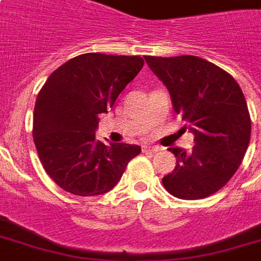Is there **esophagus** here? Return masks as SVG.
<instances>
[{"instance_id":"34e87169","label":"esophagus","mask_w":261,"mask_h":261,"mask_svg":"<svg viewBox=\"0 0 261 261\" xmlns=\"http://www.w3.org/2000/svg\"><path fill=\"white\" fill-rule=\"evenodd\" d=\"M159 150H160L159 146H147V145L142 146L143 153H157Z\"/></svg>"}]
</instances>
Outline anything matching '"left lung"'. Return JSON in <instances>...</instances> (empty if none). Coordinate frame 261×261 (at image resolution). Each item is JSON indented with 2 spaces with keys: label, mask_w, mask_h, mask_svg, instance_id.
<instances>
[{
  "label": "left lung",
  "mask_w": 261,
  "mask_h": 261,
  "mask_svg": "<svg viewBox=\"0 0 261 261\" xmlns=\"http://www.w3.org/2000/svg\"><path fill=\"white\" fill-rule=\"evenodd\" d=\"M145 61L195 134L191 150L169 147L176 167L163 177L164 187L184 200L207 198L226 186L247 153L251 116L243 90L227 71L195 55Z\"/></svg>",
  "instance_id": "left-lung-1"
}]
</instances>
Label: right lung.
<instances>
[{
	"instance_id": "obj_1",
	"label": "right lung",
	"mask_w": 261,
	"mask_h": 261,
	"mask_svg": "<svg viewBox=\"0 0 261 261\" xmlns=\"http://www.w3.org/2000/svg\"><path fill=\"white\" fill-rule=\"evenodd\" d=\"M143 66L138 55L88 53L69 59L47 79L34 111V142L57 186L96 196L119 182L141 147L96 138L98 115L112 107Z\"/></svg>"
}]
</instances>
